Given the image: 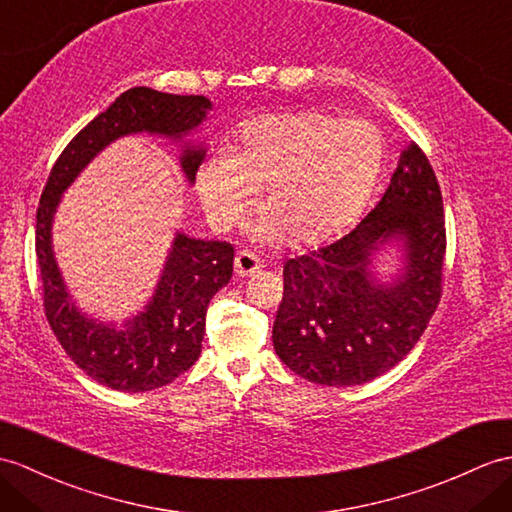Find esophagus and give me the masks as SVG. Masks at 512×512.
<instances>
[{
    "label": "esophagus",
    "instance_id": "esophagus-1",
    "mask_svg": "<svg viewBox=\"0 0 512 512\" xmlns=\"http://www.w3.org/2000/svg\"><path fill=\"white\" fill-rule=\"evenodd\" d=\"M233 266H235L237 277H248V275H255V272L261 270V261L251 251H240L235 255Z\"/></svg>",
    "mask_w": 512,
    "mask_h": 512
}]
</instances>
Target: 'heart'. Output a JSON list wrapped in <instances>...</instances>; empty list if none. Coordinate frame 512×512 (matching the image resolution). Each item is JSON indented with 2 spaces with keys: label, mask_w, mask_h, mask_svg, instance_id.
<instances>
[{
  "label": "heart",
  "mask_w": 512,
  "mask_h": 512,
  "mask_svg": "<svg viewBox=\"0 0 512 512\" xmlns=\"http://www.w3.org/2000/svg\"><path fill=\"white\" fill-rule=\"evenodd\" d=\"M386 141L368 120L329 113H272L248 120L229 154L198 168L196 189L209 222L231 229L261 189L259 240L316 246L358 218L382 176Z\"/></svg>",
  "instance_id": "heart-1"
}]
</instances>
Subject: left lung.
I'll return each instance as SVG.
<instances>
[{"instance_id":"left-lung-1","label":"left lung","mask_w":512,"mask_h":512,"mask_svg":"<svg viewBox=\"0 0 512 512\" xmlns=\"http://www.w3.org/2000/svg\"><path fill=\"white\" fill-rule=\"evenodd\" d=\"M403 236L407 275L390 289L370 279L377 245ZM445 213L425 152L410 144L377 207L334 244L283 266L272 327L281 362L320 386H358L384 375L419 342L443 294Z\"/></svg>"}]
</instances>
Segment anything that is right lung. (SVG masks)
Masks as SVG:
<instances>
[{
	"instance_id": "right-lung-1",
	"label": "right lung",
	"mask_w": 512,
	"mask_h": 512,
	"mask_svg": "<svg viewBox=\"0 0 512 512\" xmlns=\"http://www.w3.org/2000/svg\"><path fill=\"white\" fill-rule=\"evenodd\" d=\"M211 102L205 95L161 93L148 87L124 91L109 109L69 141L47 176L37 209V261L43 312L56 340L82 373L122 392H146L172 384L200 358L207 307L233 275L229 242L192 240L176 235L168 264L146 312L124 331L104 327L76 312L69 301L50 242L52 216L61 194L78 172L113 139L130 133L181 137L196 128ZM205 150L187 148L183 170L194 181Z\"/></svg>"
}]
</instances>
